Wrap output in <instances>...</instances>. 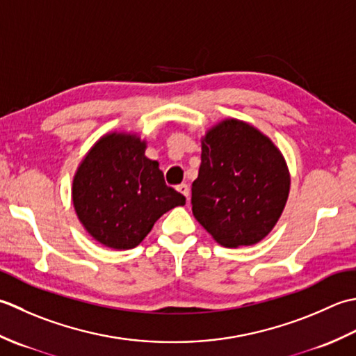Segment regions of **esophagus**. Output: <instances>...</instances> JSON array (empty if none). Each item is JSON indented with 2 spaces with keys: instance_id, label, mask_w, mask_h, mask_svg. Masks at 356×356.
Instances as JSON below:
<instances>
[{
  "instance_id": "esophagus-1",
  "label": "esophagus",
  "mask_w": 356,
  "mask_h": 356,
  "mask_svg": "<svg viewBox=\"0 0 356 356\" xmlns=\"http://www.w3.org/2000/svg\"><path fill=\"white\" fill-rule=\"evenodd\" d=\"M177 191H178L179 193H183V195H184V197L187 198V201H188V197H191V187H188V184L183 183V184H179V186H177Z\"/></svg>"
}]
</instances>
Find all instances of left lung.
Returning <instances> with one entry per match:
<instances>
[{
	"label": "left lung",
	"instance_id": "obj_1",
	"mask_svg": "<svg viewBox=\"0 0 356 356\" xmlns=\"http://www.w3.org/2000/svg\"><path fill=\"white\" fill-rule=\"evenodd\" d=\"M290 188L287 164L258 129L224 120L202 138L192 212L224 248L259 243L284 210Z\"/></svg>",
	"mask_w": 356,
	"mask_h": 356
}]
</instances>
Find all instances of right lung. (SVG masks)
<instances>
[{"label":"right lung","instance_id":"add662e5","mask_svg":"<svg viewBox=\"0 0 356 356\" xmlns=\"http://www.w3.org/2000/svg\"><path fill=\"white\" fill-rule=\"evenodd\" d=\"M146 141L130 134H108L79 164L72 200L84 229L106 248L126 250L140 244L159 216L184 206V195L165 184Z\"/></svg>","mask_w":356,"mask_h":356}]
</instances>
